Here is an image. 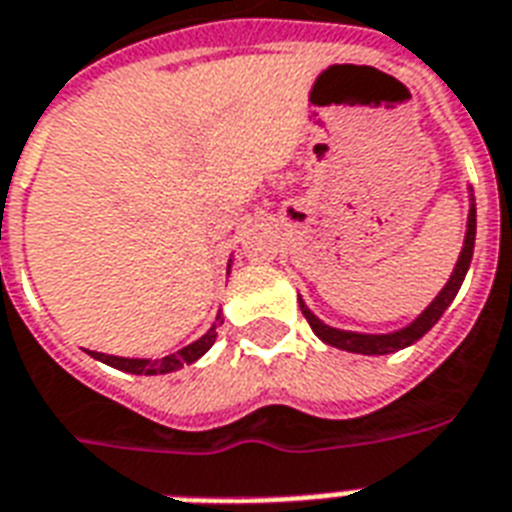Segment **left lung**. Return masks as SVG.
<instances>
[{
	"instance_id": "left-lung-1",
	"label": "left lung",
	"mask_w": 512,
	"mask_h": 512,
	"mask_svg": "<svg viewBox=\"0 0 512 512\" xmlns=\"http://www.w3.org/2000/svg\"><path fill=\"white\" fill-rule=\"evenodd\" d=\"M473 247H475V204L470 206L462 255H459V260H456V268L454 273H451L448 284L440 290L438 298L424 308V314H419V319H413L411 325L403 327V330H397V333L365 335V333H349V330H335V327H327L325 322H319V319L314 317L306 306H303V300H300V311H303V317H306V322L311 325V330H314L322 341L335 346V349L354 351V354H392V351H400L405 349V346H411V343L419 341L421 335L427 333L429 327L443 317V311L451 306V300L456 298V292H459L464 276H467V268H470V260H473Z\"/></svg>"
}]
</instances>
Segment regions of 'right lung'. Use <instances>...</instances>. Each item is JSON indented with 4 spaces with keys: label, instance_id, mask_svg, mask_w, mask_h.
Listing matches in <instances>:
<instances>
[{
    "label": "right lung",
    "instance_id": "1",
    "mask_svg": "<svg viewBox=\"0 0 512 512\" xmlns=\"http://www.w3.org/2000/svg\"><path fill=\"white\" fill-rule=\"evenodd\" d=\"M214 338H217V325H212V330L201 335L195 343L179 349L177 354L163 357V360H128V357H112V354H99V351H91V357H96V360L109 365V368L126 370V373H136V376H158V373H171V370H179L182 365H190V362L198 360L201 354L212 349Z\"/></svg>",
    "mask_w": 512,
    "mask_h": 512
}]
</instances>
